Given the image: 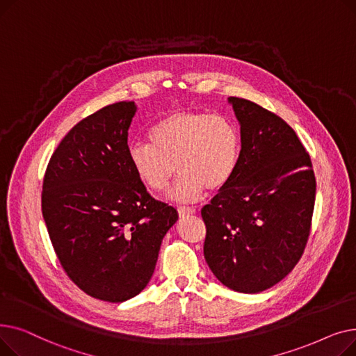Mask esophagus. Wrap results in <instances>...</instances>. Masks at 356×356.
Instances as JSON below:
<instances>
[{
  "label": "esophagus",
  "instance_id": "esophagus-1",
  "mask_svg": "<svg viewBox=\"0 0 356 356\" xmlns=\"http://www.w3.org/2000/svg\"><path fill=\"white\" fill-rule=\"evenodd\" d=\"M177 211H179L180 218H186V216H189V215L196 213V211H195L193 208H188V207H180Z\"/></svg>",
  "mask_w": 356,
  "mask_h": 356
}]
</instances>
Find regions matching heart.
I'll list each match as a JSON object with an SVG mask.
<instances>
[{
    "label": "heart",
    "mask_w": 356,
    "mask_h": 356,
    "mask_svg": "<svg viewBox=\"0 0 356 356\" xmlns=\"http://www.w3.org/2000/svg\"><path fill=\"white\" fill-rule=\"evenodd\" d=\"M148 140L129 144V164L153 192H163L175 173H180L170 192L177 202L200 197L204 188H223L241 156V133L235 121L203 111L168 112L149 129Z\"/></svg>",
    "instance_id": "heart-1"
}]
</instances>
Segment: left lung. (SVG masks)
Returning a JSON list of instances; mask_svg holds the SVG:
<instances>
[{
	"label": "left lung",
	"mask_w": 356,
	"mask_h": 356,
	"mask_svg": "<svg viewBox=\"0 0 356 356\" xmlns=\"http://www.w3.org/2000/svg\"><path fill=\"white\" fill-rule=\"evenodd\" d=\"M241 129L231 180L203 207V254L219 282L264 291L291 273L310 234L316 179L294 129L251 101L229 97Z\"/></svg>",
	"instance_id": "1"
}]
</instances>
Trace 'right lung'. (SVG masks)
Masks as SVG:
<instances>
[{
  "label": "right lung",
  "mask_w": 356,
  "mask_h": 356,
  "mask_svg": "<svg viewBox=\"0 0 356 356\" xmlns=\"http://www.w3.org/2000/svg\"><path fill=\"white\" fill-rule=\"evenodd\" d=\"M136 112V102H117L78 122L43 180L42 212L62 267L81 290L109 303L145 289L161 241L179 219L148 195L129 164Z\"/></svg>",
  "instance_id": "1"
}]
</instances>
